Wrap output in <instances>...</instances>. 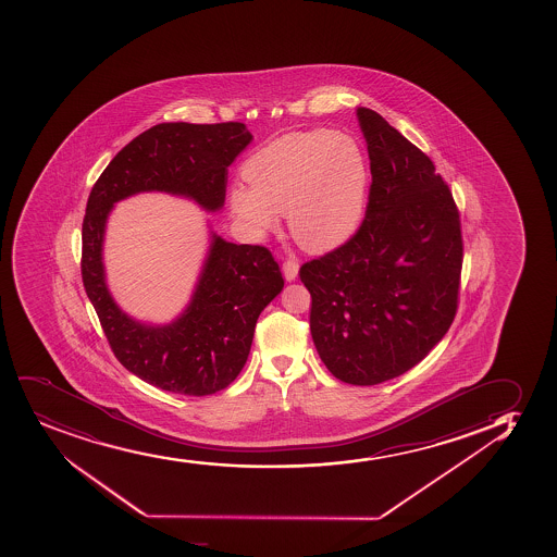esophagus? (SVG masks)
Listing matches in <instances>:
<instances>
[{
	"instance_id": "obj_1",
	"label": "esophagus",
	"mask_w": 557,
	"mask_h": 557,
	"mask_svg": "<svg viewBox=\"0 0 557 557\" xmlns=\"http://www.w3.org/2000/svg\"><path fill=\"white\" fill-rule=\"evenodd\" d=\"M282 270L283 275H285V280H287V282H294V280L298 277V270H300V267H298V261L288 259V261L283 263Z\"/></svg>"
}]
</instances>
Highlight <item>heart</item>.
<instances>
[{
	"label": "heart",
	"mask_w": 557,
	"mask_h": 557,
	"mask_svg": "<svg viewBox=\"0 0 557 557\" xmlns=\"http://www.w3.org/2000/svg\"><path fill=\"white\" fill-rule=\"evenodd\" d=\"M248 188H235V219L267 235L277 214L300 246L327 251L357 232L367 201V169L359 146L337 133H288L256 151L244 163Z\"/></svg>",
	"instance_id": "1"
}]
</instances>
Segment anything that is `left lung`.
I'll return each mask as SVG.
<instances>
[{
	"label": "left lung",
	"mask_w": 557,
	"mask_h": 557,
	"mask_svg": "<svg viewBox=\"0 0 557 557\" xmlns=\"http://www.w3.org/2000/svg\"><path fill=\"white\" fill-rule=\"evenodd\" d=\"M369 206L356 235L300 269L311 335L327 370L377 385L419 364L454 322L462 264L459 213L432 159L359 107Z\"/></svg>",
	"instance_id": "8db88e82"
}]
</instances>
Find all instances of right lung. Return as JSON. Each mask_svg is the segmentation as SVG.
Wrapping results in <instances>:
<instances>
[{
    "instance_id": "add662e5",
    "label": "right lung",
    "mask_w": 557,
    "mask_h": 557,
    "mask_svg": "<svg viewBox=\"0 0 557 557\" xmlns=\"http://www.w3.org/2000/svg\"><path fill=\"white\" fill-rule=\"evenodd\" d=\"M251 138L240 122L153 125L116 153L88 196L83 285L116 359L153 387L187 396L227 387L250 356L259 314L283 290L282 272L263 246L227 243L211 230L187 307L169 324H148L125 313L107 285V220L114 203L140 193L182 196L216 213L227 166Z\"/></svg>"
}]
</instances>
